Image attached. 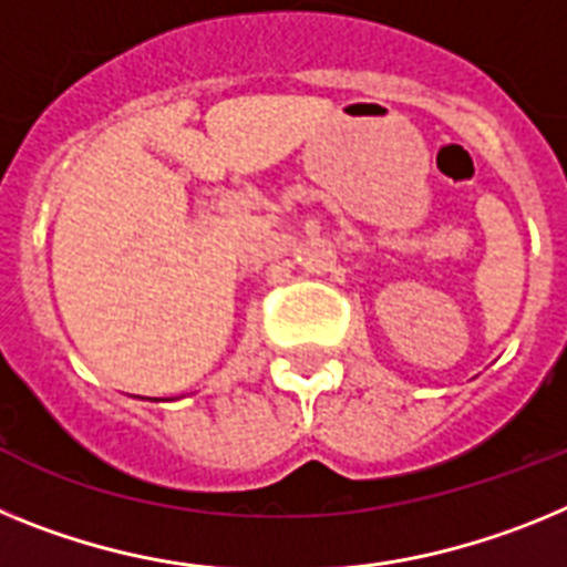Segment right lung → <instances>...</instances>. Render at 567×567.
Instances as JSON below:
<instances>
[{"label": "right lung", "instance_id": "add662e5", "mask_svg": "<svg viewBox=\"0 0 567 567\" xmlns=\"http://www.w3.org/2000/svg\"><path fill=\"white\" fill-rule=\"evenodd\" d=\"M154 402H159V400H154Z\"/></svg>", "mask_w": 567, "mask_h": 567}]
</instances>
